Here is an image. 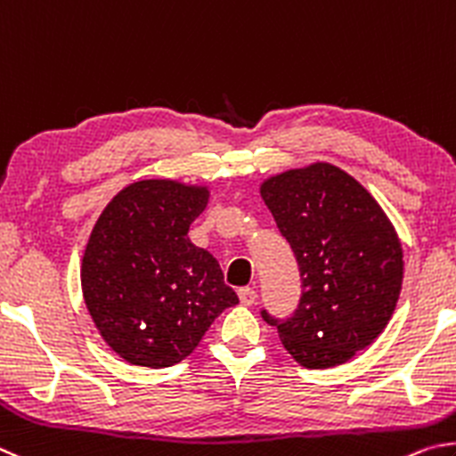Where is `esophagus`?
<instances>
[{
    "mask_svg": "<svg viewBox=\"0 0 456 456\" xmlns=\"http://www.w3.org/2000/svg\"><path fill=\"white\" fill-rule=\"evenodd\" d=\"M238 297H240V302H242L244 306H252L254 302H256L258 294H256V290H254V289H248V286H246V289L238 290Z\"/></svg>",
    "mask_w": 456,
    "mask_h": 456,
    "instance_id": "34e87169",
    "label": "esophagus"
}]
</instances>
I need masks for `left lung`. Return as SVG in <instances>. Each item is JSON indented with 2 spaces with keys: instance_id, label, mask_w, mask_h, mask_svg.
<instances>
[{
  "instance_id": "8db88e82",
  "label": "left lung",
  "mask_w": 456,
  "mask_h": 456,
  "mask_svg": "<svg viewBox=\"0 0 456 456\" xmlns=\"http://www.w3.org/2000/svg\"><path fill=\"white\" fill-rule=\"evenodd\" d=\"M260 196L298 262L289 318H262L306 369L353 358L385 330L403 286V248L377 200L340 167L316 162L265 180Z\"/></svg>"
}]
</instances>
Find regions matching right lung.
<instances>
[{
  "label": "right lung",
  "mask_w": 456,
  "mask_h": 456,
  "mask_svg": "<svg viewBox=\"0 0 456 456\" xmlns=\"http://www.w3.org/2000/svg\"><path fill=\"white\" fill-rule=\"evenodd\" d=\"M206 186L142 180L103 208L82 260L86 306L126 362L178 364L198 346L236 292L188 230L208 204Z\"/></svg>",
  "instance_id": "obj_1"
}]
</instances>
